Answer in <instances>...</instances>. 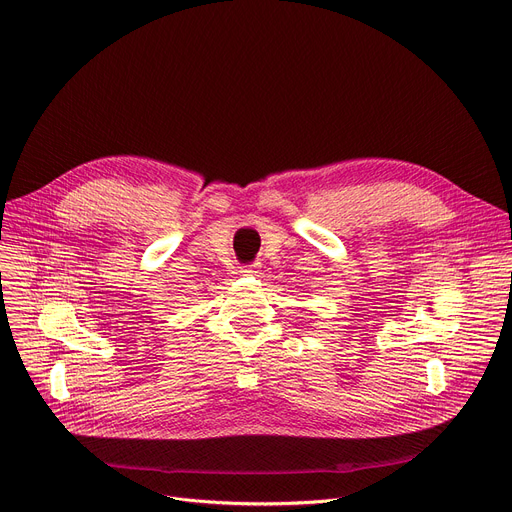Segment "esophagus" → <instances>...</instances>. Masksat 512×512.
<instances>
[{
	"label": "esophagus",
	"instance_id": "esophagus-1",
	"mask_svg": "<svg viewBox=\"0 0 512 512\" xmlns=\"http://www.w3.org/2000/svg\"><path fill=\"white\" fill-rule=\"evenodd\" d=\"M241 273H245V275L257 273V265H245V267H241Z\"/></svg>",
	"mask_w": 512,
	"mask_h": 512
}]
</instances>
